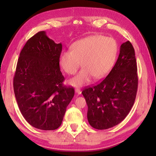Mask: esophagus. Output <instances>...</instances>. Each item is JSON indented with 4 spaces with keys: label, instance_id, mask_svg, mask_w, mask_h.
I'll list each match as a JSON object with an SVG mask.
<instances>
[{
    "label": "esophagus",
    "instance_id": "esophagus-1",
    "mask_svg": "<svg viewBox=\"0 0 156 156\" xmlns=\"http://www.w3.org/2000/svg\"><path fill=\"white\" fill-rule=\"evenodd\" d=\"M75 91H76V93L77 94H81V90L80 89H78V88H76V89H75Z\"/></svg>",
    "mask_w": 156,
    "mask_h": 156
}]
</instances>
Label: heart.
I'll use <instances>...</instances> for the list:
<instances>
[{"mask_svg":"<svg viewBox=\"0 0 156 156\" xmlns=\"http://www.w3.org/2000/svg\"><path fill=\"white\" fill-rule=\"evenodd\" d=\"M118 54V44L111 37L93 35L75 42L71 50L63 51L60 56V65L65 72L73 75L81 65L83 69L69 80L72 85L83 86L94 76L105 77L113 67Z\"/></svg>","mask_w":156,"mask_h":156,"instance_id":"heart-1","label":"heart"}]
</instances>
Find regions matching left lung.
<instances>
[{"label": "left lung", "instance_id": "1", "mask_svg": "<svg viewBox=\"0 0 156 156\" xmlns=\"http://www.w3.org/2000/svg\"><path fill=\"white\" fill-rule=\"evenodd\" d=\"M137 70L135 51L128 41L121 44L118 58L107 77L82 91L92 127L100 130L112 128L126 117L138 90Z\"/></svg>", "mask_w": 156, "mask_h": 156}]
</instances>
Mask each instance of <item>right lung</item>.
Masks as SVG:
<instances>
[{
	"mask_svg": "<svg viewBox=\"0 0 156 156\" xmlns=\"http://www.w3.org/2000/svg\"><path fill=\"white\" fill-rule=\"evenodd\" d=\"M62 44L39 31L21 50L14 76V91L21 113L34 127L55 130L61 125L74 96L72 87L63 85L60 70Z\"/></svg>",
	"mask_w": 156,
	"mask_h": 156,
	"instance_id": "add662e5",
	"label": "right lung"
}]
</instances>
